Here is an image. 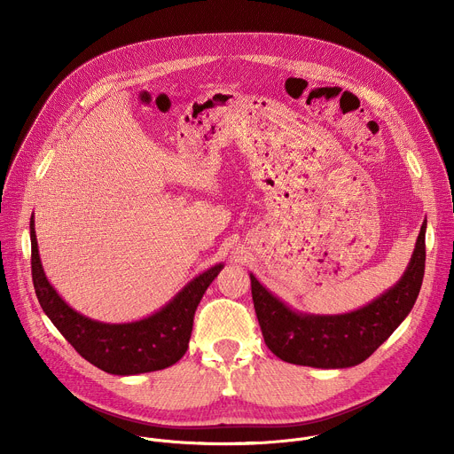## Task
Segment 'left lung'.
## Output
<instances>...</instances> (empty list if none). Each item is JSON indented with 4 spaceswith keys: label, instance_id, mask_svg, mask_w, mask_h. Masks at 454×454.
Here are the masks:
<instances>
[{
    "label": "left lung",
    "instance_id": "8db88e82",
    "mask_svg": "<svg viewBox=\"0 0 454 454\" xmlns=\"http://www.w3.org/2000/svg\"><path fill=\"white\" fill-rule=\"evenodd\" d=\"M426 226L424 221L401 280L345 314L294 310L249 273L253 305L268 348L286 363L312 368H348L368 359L415 305L426 268Z\"/></svg>",
    "mask_w": 454,
    "mask_h": 454
}]
</instances>
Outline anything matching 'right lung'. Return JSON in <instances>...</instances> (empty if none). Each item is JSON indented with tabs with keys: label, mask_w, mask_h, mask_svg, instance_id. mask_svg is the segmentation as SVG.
Instances as JSON below:
<instances>
[{
	"label": "right lung",
	"mask_w": 454,
	"mask_h": 454,
	"mask_svg": "<svg viewBox=\"0 0 454 454\" xmlns=\"http://www.w3.org/2000/svg\"><path fill=\"white\" fill-rule=\"evenodd\" d=\"M34 226L32 215V280L37 300L57 331L86 361L113 375H137L172 366L184 356L193 314L224 264H215L190 280L168 303L144 319L104 323L72 309L48 282Z\"/></svg>",
	"instance_id": "1"
}]
</instances>
